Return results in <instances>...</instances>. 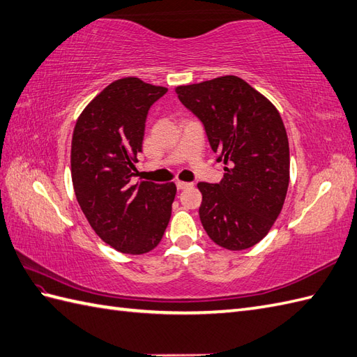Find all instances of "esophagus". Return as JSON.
I'll use <instances>...</instances> for the list:
<instances>
[{
    "mask_svg": "<svg viewBox=\"0 0 357 357\" xmlns=\"http://www.w3.org/2000/svg\"><path fill=\"white\" fill-rule=\"evenodd\" d=\"M193 184H190V182H184V181H178L176 182V188L178 190H185V188H190Z\"/></svg>",
    "mask_w": 357,
    "mask_h": 357,
    "instance_id": "1",
    "label": "esophagus"
}]
</instances>
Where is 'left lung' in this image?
Masks as SVG:
<instances>
[{"label":"left lung","mask_w":357,"mask_h":357,"mask_svg":"<svg viewBox=\"0 0 357 357\" xmlns=\"http://www.w3.org/2000/svg\"><path fill=\"white\" fill-rule=\"evenodd\" d=\"M181 103L202 121L218 161L219 184L199 182V218L214 243L242 251L269 233L289 187V141L280 112L237 76L176 86Z\"/></svg>","instance_id":"8db88e82"}]
</instances>
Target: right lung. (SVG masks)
<instances>
[{
	"label": "right lung",
	"mask_w": 357,
	"mask_h": 357,
	"mask_svg": "<svg viewBox=\"0 0 357 357\" xmlns=\"http://www.w3.org/2000/svg\"><path fill=\"white\" fill-rule=\"evenodd\" d=\"M167 88L138 77L112 82L88 103L71 141V178L77 202L105 243L139 255L158 246L169 225L176 185L132 184L147 112Z\"/></svg>",
	"instance_id": "obj_1"
}]
</instances>
